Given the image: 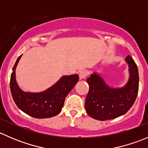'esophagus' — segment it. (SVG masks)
<instances>
[{
	"mask_svg": "<svg viewBox=\"0 0 148 148\" xmlns=\"http://www.w3.org/2000/svg\"><path fill=\"white\" fill-rule=\"evenodd\" d=\"M79 78L81 79H84L86 78L88 76V71L86 70H81L79 73Z\"/></svg>",
	"mask_w": 148,
	"mask_h": 148,
	"instance_id": "esophagus-1",
	"label": "esophagus"
}]
</instances>
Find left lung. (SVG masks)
Masks as SVG:
<instances>
[{"label":"left lung","instance_id":"obj_1","mask_svg":"<svg viewBox=\"0 0 148 148\" xmlns=\"http://www.w3.org/2000/svg\"><path fill=\"white\" fill-rule=\"evenodd\" d=\"M125 60L129 64L130 79L123 88L109 87L96 73L86 79L89 89L84 107L86 113L92 118L102 121L112 120L125 114L133 105L138 94V69L130 55Z\"/></svg>","mask_w":148,"mask_h":148}]
</instances>
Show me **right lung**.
<instances>
[{"instance_id":"obj_1","label":"right lung","mask_w":148,"mask_h":148,"mask_svg":"<svg viewBox=\"0 0 148 148\" xmlns=\"http://www.w3.org/2000/svg\"><path fill=\"white\" fill-rule=\"evenodd\" d=\"M21 55L16 60L10 75L12 97L21 110L35 118H49L60 113L65 98L79 80L77 74L64 76L53 86L40 93H26L20 89L16 80V70Z\"/></svg>"}]
</instances>
